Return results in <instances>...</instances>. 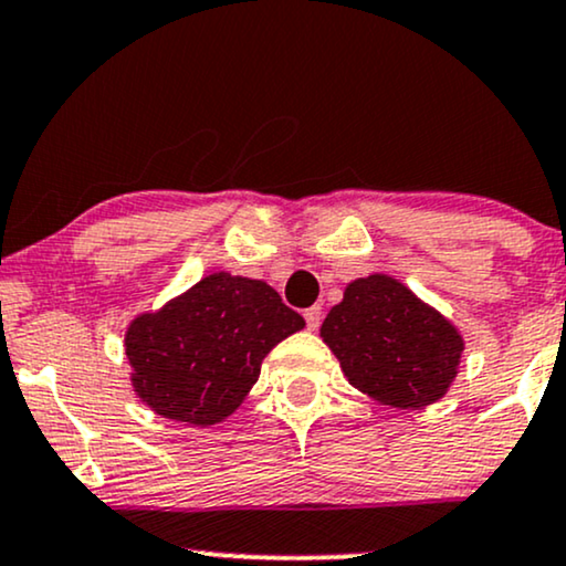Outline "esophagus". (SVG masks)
I'll use <instances>...</instances> for the list:
<instances>
[{"mask_svg": "<svg viewBox=\"0 0 566 566\" xmlns=\"http://www.w3.org/2000/svg\"><path fill=\"white\" fill-rule=\"evenodd\" d=\"M303 316H305V324H308V329L316 332L318 324H322V308H318V305H313V308L305 311Z\"/></svg>", "mask_w": 566, "mask_h": 566, "instance_id": "34e87169", "label": "esophagus"}]
</instances>
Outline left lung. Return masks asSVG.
Returning <instances> with one entry per match:
<instances>
[{"mask_svg": "<svg viewBox=\"0 0 566 566\" xmlns=\"http://www.w3.org/2000/svg\"><path fill=\"white\" fill-rule=\"evenodd\" d=\"M318 335L356 390L398 411L446 398L467 348L451 318L390 274L353 279Z\"/></svg>", "mask_w": 566, "mask_h": 566, "instance_id": "left-lung-1", "label": "left lung"}]
</instances>
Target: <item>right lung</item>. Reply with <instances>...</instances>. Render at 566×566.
<instances>
[{
    "label": "right lung",
    "mask_w": 566,
    "mask_h": 566,
    "mask_svg": "<svg viewBox=\"0 0 566 566\" xmlns=\"http://www.w3.org/2000/svg\"><path fill=\"white\" fill-rule=\"evenodd\" d=\"M303 326L261 279L213 271L126 326L132 387L158 417L218 424L253 390L263 358Z\"/></svg>",
    "instance_id": "1"
}]
</instances>
